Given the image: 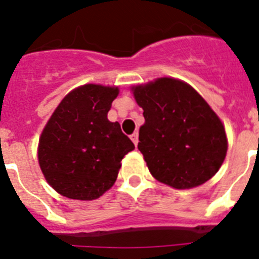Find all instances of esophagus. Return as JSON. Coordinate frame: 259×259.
Returning <instances> with one entry per match:
<instances>
[{"mask_svg": "<svg viewBox=\"0 0 259 259\" xmlns=\"http://www.w3.org/2000/svg\"><path fill=\"white\" fill-rule=\"evenodd\" d=\"M131 140L134 141L135 145H137V143H139V132H134V134L131 135Z\"/></svg>", "mask_w": 259, "mask_h": 259, "instance_id": "esophagus-1", "label": "esophagus"}]
</instances>
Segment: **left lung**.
<instances>
[{
    "mask_svg": "<svg viewBox=\"0 0 259 259\" xmlns=\"http://www.w3.org/2000/svg\"><path fill=\"white\" fill-rule=\"evenodd\" d=\"M145 124L139 150L155 179L176 189L212 178L227 153L221 119L191 85L171 77L134 88Z\"/></svg>",
    "mask_w": 259,
    "mask_h": 259,
    "instance_id": "1",
    "label": "left lung"
}]
</instances>
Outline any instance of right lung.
<instances>
[{"instance_id": "1", "label": "right lung", "mask_w": 259, "mask_h": 259, "mask_svg": "<svg viewBox=\"0 0 259 259\" xmlns=\"http://www.w3.org/2000/svg\"><path fill=\"white\" fill-rule=\"evenodd\" d=\"M118 88L87 84L68 93L38 143L47 182L74 200H95L115 183L120 161L135 149L118 122L107 119Z\"/></svg>"}]
</instances>
